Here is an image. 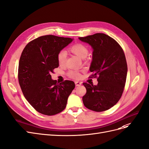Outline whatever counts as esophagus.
<instances>
[{"mask_svg": "<svg viewBox=\"0 0 149 149\" xmlns=\"http://www.w3.org/2000/svg\"><path fill=\"white\" fill-rule=\"evenodd\" d=\"M75 86H80V85H81V84H82V82L76 81V82H75Z\"/></svg>", "mask_w": 149, "mask_h": 149, "instance_id": "esophagus-1", "label": "esophagus"}]
</instances>
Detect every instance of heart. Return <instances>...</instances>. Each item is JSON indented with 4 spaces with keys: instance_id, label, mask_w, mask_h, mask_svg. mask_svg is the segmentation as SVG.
Segmentation results:
<instances>
[{
    "instance_id": "heart-1",
    "label": "heart",
    "mask_w": 149,
    "mask_h": 149,
    "mask_svg": "<svg viewBox=\"0 0 149 149\" xmlns=\"http://www.w3.org/2000/svg\"><path fill=\"white\" fill-rule=\"evenodd\" d=\"M70 50L82 59L86 58L88 53V48L82 44H75L72 45L70 47ZM57 61L60 65L62 66L65 65L66 62V52L64 50H61L58 53ZM67 74L69 77L74 79H78L81 77L80 72L76 70H70Z\"/></svg>"
}]
</instances>
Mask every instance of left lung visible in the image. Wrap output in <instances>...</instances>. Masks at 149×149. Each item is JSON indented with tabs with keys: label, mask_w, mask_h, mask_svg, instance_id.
<instances>
[{
	"label": "left lung",
	"mask_w": 149,
	"mask_h": 149,
	"mask_svg": "<svg viewBox=\"0 0 149 149\" xmlns=\"http://www.w3.org/2000/svg\"><path fill=\"white\" fill-rule=\"evenodd\" d=\"M93 48L90 71L97 79L93 86L83 83L87 92L82 97L84 105L95 112L107 110L116 105L124 92L127 64L121 46L113 38L102 33L79 37Z\"/></svg>",
	"instance_id": "8db88e82"
}]
</instances>
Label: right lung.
<instances>
[{"label":"right lung","mask_w":149,"mask_h":149,"mask_svg":"<svg viewBox=\"0 0 149 149\" xmlns=\"http://www.w3.org/2000/svg\"><path fill=\"white\" fill-rule=\"evenodd\" d=\"M72 40L53 35L41 36L29 42L21 54L19 85L25 98L40 113L53 116L61 112L75 88L73 81L58 84L50 75L58 67V53Z\"/></svg>","instance_id":"right-lung-1"}]
</instances>
